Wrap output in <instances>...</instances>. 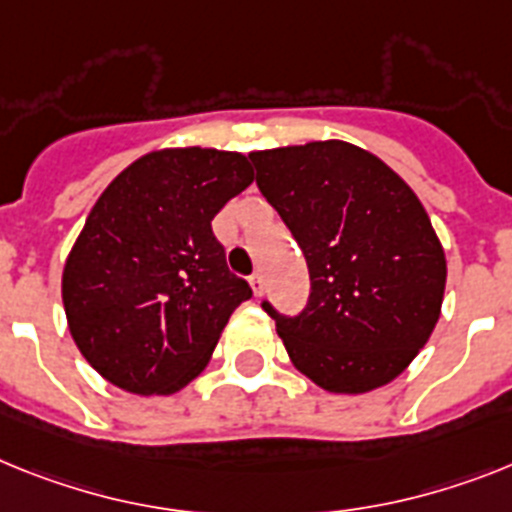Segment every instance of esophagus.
I'll return each instance as SVG.
<instances>
[{"mask_svg": "<svg viewBox=\"0 0 512 512\" xmlns=\"http://www.w3.org/2000/svg\"><path fill=\"white\" fill-rule=\"evenodd\" d=\"M249 286H252V291H255V296L263 294V289H265L263 273H252V276H249Z\"/></svg>", "mask_w": 512, "mask_h": 512, "instance_id": "1", "label": "esophagus"}]
</instances>
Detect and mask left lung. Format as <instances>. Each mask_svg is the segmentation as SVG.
<instances>
[{"instance_id": "left-lung-1", "label": "left lung", "mask_w": 512, "mask_h": 512, "mask_svg": "<svg viewBox=\"0 0 512 512\" xmlns=\"http://www.w3.org/2000/svg\"><path fill=\"white\" fill-rule=\"evenodd\" d=\"M309 268L299 315L263 309L299 372L330 393L395 380L435 330L445 252L409 184L343 140L249 153Z\"/></svg>"}]
</instances>
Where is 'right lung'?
I'll return each mask as SVG.
<instances>
[{
    "label": "right lung",
    "mask_w": 512,
    "mask_h": 512,
    "mask_svg": "<svg viewBox=\"0 0 512 512\" xmlns=\"http://www.w3.org/2000/svg\"><path fill=\"white\" fill-rule=\"evenodd\" d=\"M242 153L156 150L103 190L62 276L70 333L98 375L137 395L195 380L252 289L210 221L252 184Z\"/></svg>",
    "instance_id": "right-lung-1"
}]
</instances>
